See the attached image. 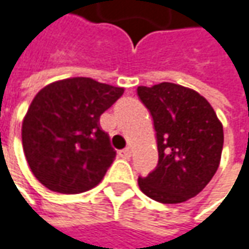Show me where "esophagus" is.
Wrapping results in <instances>:
<instances>
[{
	"label": "esophagus",
	"instance_id": "obj_1",
	"mask_svg": "<svg viewBox=\"0 0 249 249\" xmlns=\"http://www.w3.org/2000/svg\"><path fill=\"white\" fill-rule=\"evenodd\" d=\"M118 155H120V157H123V159H129V157L132 156V150L129 147H125V149L118 152Z\"/></svg>",
	"mask_w": 249,
	"mask_h": 249
}]
</instances>
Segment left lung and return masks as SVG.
<instances>
[{
    "label": "left lung",
    "instance_id": "left-lung-1",
    "mask_svg": "<svg viewBox=\"0 0 249 249\" xmlns=\"http://www.w3.org/2000/svg\"><path fill=\"white\" fill-rule=\"evenodd\" d=\"M138 96L153 117L159 163L141 191L161 203H181L205 188L222 159L223 125L211 103L194 89L161 82L139 86Z\"/></svg>",
    "mask_w": 249,
    "mask_h": 249
}]
</instances>
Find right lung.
Listing matches in <instances>:
<instances>
[{
  "instance_id": "1",
  "label": "right lung",
  "mask_w": 249,
  "mask_h": 249,
  "mask_svg": "<svg viewBox=\"0 0 249 249\" xmlns=\"http://www.w3.org/2000/svg\"><path fill=\"white\" fill-rule=\"evenodd\" d=\"M124 88L90 78L50 83L35 96L22 123V145L35 177L60 194L94 188L115 159L100 115Z\"/></svg>"
}]
</instances>
